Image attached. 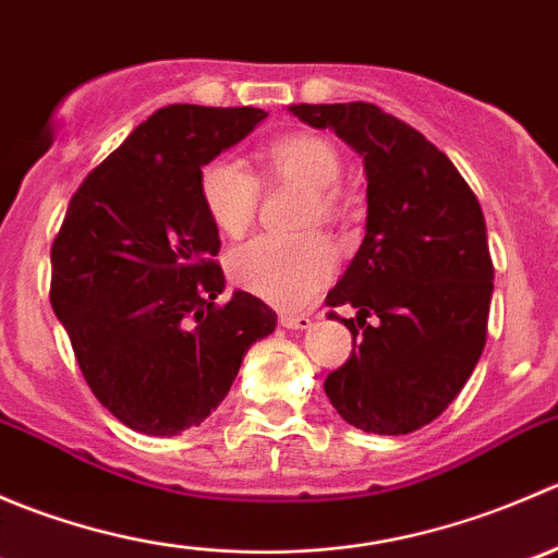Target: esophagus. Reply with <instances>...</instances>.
<instances>
[{
  "instance_id": "1",
  "label": "esophagus",
  "mask_w": 558,
  "mask_h": 558,
  "mask_svg": "<svg viewBox=\"0 0 558 558\" xmlns=\"http://www.w3.org/2000/svg\"><path fill=\"white\" fill-rule=\"evenodd\" d=\"M280 324L286 326V329H294V331H305V329H311L313 326V318L311 315H305V313H300V315H280Z\"/></svg>"
}]
</instances>
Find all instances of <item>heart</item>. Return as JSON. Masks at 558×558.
I'll return each mask as SVG.
<instances>
[{
	"instance_id": "obj_1",
	"label": "heart",
	"mask_w": 558,
	"mask_h": 558,
	"mask_svg": "<svg viewBox=\"0 0 558 558\" xmlns=\"http://www.w3.org/2000/svg\"><path fill=\"white\" fill-rule=\"evenodd\" d=\"M264 165L275 178L294 180L311 189L307 221H329L340 213V196L331 185L342 174V156L329 140L318 134L280 137L264 150ZM199 196L207 216L221 232L243 234L251 227L258 205V180L243 161L218 156L199 172ZM337 267V251L329 238L311 232L302 238L247 240L229 256L234 283L251 294L280 307H302L318 294Z\"/></svg>"
}]
</instances>
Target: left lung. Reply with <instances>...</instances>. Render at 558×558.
<instances>
[{
    "mask_svg": "<svg viewBox=\"0 0 558 558\" xmlns=\"http://www.w3.org/2000/svg\"><path fill=\"white\" fill-rule=\"evenodd\" d=\"M289 112L331 129L367 174L364 240L326 294L329 307H356L340 318L353 351L326 397L356 429L410 435L453 402L486 345L494 264L481 202L440 148L378 105Z\"/></svg>",
    "mask_w": 558,
    "mask_h": 558,
    "instance_id": "left-lung-1",
    "label": "left lung"
}]
</instances>
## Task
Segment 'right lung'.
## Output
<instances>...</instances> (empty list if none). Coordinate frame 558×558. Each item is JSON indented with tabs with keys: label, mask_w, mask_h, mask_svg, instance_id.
Instances as JSON below:
<instances>
[{
	"label": "right lung",
	"mask_w": 558,
	"mask_h": 558,
	"mask_svg": "<svg viewBox=\"0 0 558 558\" xmlns=\"http://www.w3.org/2000/svg\"><path fill=\"white\" fill-rule=\"evenodd\" d=\"M258 107L156 110L88 172L50 247V305L94 397L129 429L174 437L232 388L278 315L213 262L218 227L199 196L207 161L245 140Z\"/></svg>",
	"instance_id": "right-lung-1"
}]
</instances>
